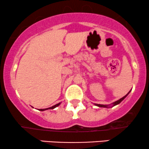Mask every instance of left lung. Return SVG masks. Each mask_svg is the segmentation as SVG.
Here are the masks:
<instances>
[{
	"label": "left lung",
	"mask_w": 149,
	"mask_h": 149,
	"mask_svg": "<svg viewBox=\"0 0 149 149\" xmlns=\"http://www.w3.org/2000/svg\"><path fill=\"white\" fill-rule=\"evenodd\" d=\"M130 91L129 92H128V93L127 94V95H125V96H124L123 97H122V98L121 99H120V100H118V101H116V102H113V103L112 104V107H114V106H116V105H118V104H119L121 102H122L123 100H124L125 98L128 95V94L130 93ZM95 105L96 106H97V107H104V108H109V105H110V104H109V105H104V104H95Z\"/></svg>",
	"instance_id": "left-lung-1"
}]
</instances>
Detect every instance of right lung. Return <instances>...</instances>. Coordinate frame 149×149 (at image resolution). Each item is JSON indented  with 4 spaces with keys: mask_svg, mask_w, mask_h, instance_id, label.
Instances as JSON below:
<instances>
[{
    "mask_svg": "<svg viewBox=\"0 0 149 149\" xmlns=\"http://www.w3.org/2000/svg\"><path fill=\"white\" fill-rule=\"evenodd\" d=\"M61 103H59V104H55L54 106H53V107H49V108H47V109H40V111H45V110H47V109H54V108H56L57 107H58V106L60 105Z\"/></svg>",
    "mask_w": 149,
    "mask_h": 149,
    "instance_id": "right-lung-1",
    "label": "right lung"
}]
</instances>
